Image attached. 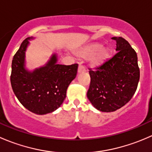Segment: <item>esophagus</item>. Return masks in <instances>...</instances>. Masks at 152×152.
<instances>
[{"label": "esophagus", "instance_id": "obj_1", "mask_svg": "<svg viewBox=\"0 0 152 152\" xmlns=\"http://www.w3.org/2000/svg\"><path fill=\"white\" fill-rule=\"evenodd\" d=\"M86 70L85 67L82 65H79V68H78V72L79 73H82V72H85Z\"/></svg>", "mask_w": 152, "mask_h": 152}]
</instances>
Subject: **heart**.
<instances>
[{"instance_id":"b5f03b06","label":"heart","mask_w":152,"mask_h":152,"mask_svg":"<svg viewBox=\"0 0 152 152\" xmlns=\"http://www.w3.org/2000/svg\"><path fill=\"white\" fill-rule=\"evenodd\" d=\"M80 54L84 57L90 56V63L92 65H99L107 59L109 56V50L107 48L102 47L99 43H95L80 52Z\"/></svg>"}]
</instances>
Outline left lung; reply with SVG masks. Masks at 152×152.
Returning <instances> with one entry per match:
<instances>
[{"mask_svg":"<svg viewBox=\"0 0 152 152\" xmlns=\"http://www.w3.org/2000/svg\"><path fill=\"white\" fill-rule=\"evenodd\" d=\"M117 53L96 67L89 68L90 84L87 96L95 108L114 112L128 103L134 96L139 79L137 56L128 41L114 37Z\"/></svg>","mask_w":152,"mask_h":152,"instance_id":"left-lung-1","label":"left lung"}]
</instances>
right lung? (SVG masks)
I'll return each mask as SVG.
<instances>
[{
  "instance_id": "1",
  "label": "right lung",
  "mask_w": 152,
  "mask_h": 152,
  "mask_svg": "<svg viewBox=\"0 0 152 152\" xmlns=\"http://www.w3.org/2000/svg\"><path fill=\"white\" fill-rule=\"evenodd\" d=\"M31 38L24 39L14 56L11 85L24 107L37 115H45L56 110L64 102L67 87L77 73L78 64L59 65L53 54L45 66L28 71L24 67L25 52Z\"/></svg>"
}]
</instances>
